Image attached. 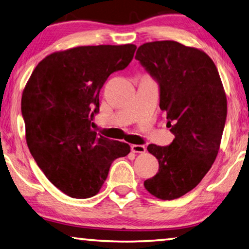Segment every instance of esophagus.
Masks as SVG:
<instances>
[{
    "label": "esophagus",
    "instance_id": "34e87169",
    "mask_svg": "<svg viewBox=\"0 0 249 249\" xmlns=\"http://www.w3.org/2000/svg\"><path fill=\"white\" fill-rule=\"evenodd\" d=\"M132 152L134 153H145L146 152V147L144 145H132L131 146Z\"/></svg>",
    "mask_w": 249,
    "mask_h": 249
}]
</instances>
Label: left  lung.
<instances>
[{
	"instance_id": "left-lung-1",
	"label": "left lung",
	"mask_w": 249,
	"mask_h": 249,
	"mask_svg": "<svg viewBox=\"0 0 249 249\" xmlns=\"http://www.w3.org/2000/svg\"><path fill=\"white\" fill-rule=\"evenodd\" d=\"M135 58L160 85V107L175 139L149 144L159 173L144 181L157 198H178L195 188L216 160L227 116L226 94L208 55L175 41L141 45Z\"/></svg>"
}]
</instances>
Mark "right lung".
Returning <instances> with one entry per match:
<instances>
[{
  "mask_svg": "<svg viewBox=\"0 0 249 249\" xmlns=\"http://www.w3.org/2000/svg\"><path fill=\"white\" fill-rule=\"evenodd\" d=\"M136 46H78L38 63L22 94L26 143L45 176L73 198H89L103 186L113 160L128 144L90 128L100 112V90L110 74L124 70Z\"/></svg>",
  "mask_w": 249,
  "mask_h": 249,
  "instance_id": "right-lung-1",
  "label": "right lung"
}]
</instances>
